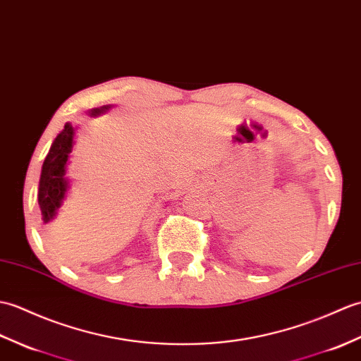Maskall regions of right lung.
<instances>
[{
    "label": "right lung",
    "instance_id": "right-lung-1",
    "mask_svg": "<svg viewBox=\"0 0 361 361\" xmlns=\"http://www.w3.org/2000/svg\"><path fill=\"white\" fill-rule=\"evenodd\" d=\"M103 109L106 108L94 109L91 111V114L97 116ZM72 143H74V128H72L71 123H66L65 130H63L57 135V139L54 140L49 153H47L44 159L42 176H39L38 204L39 210H42L43 222H49L54 219V216L60 208L63 199H65L68 188L65 173L68 157L72 149Z\"/></svg>",
    "mask_w": 361,
    "mask_h": 361
}]
</instances>
